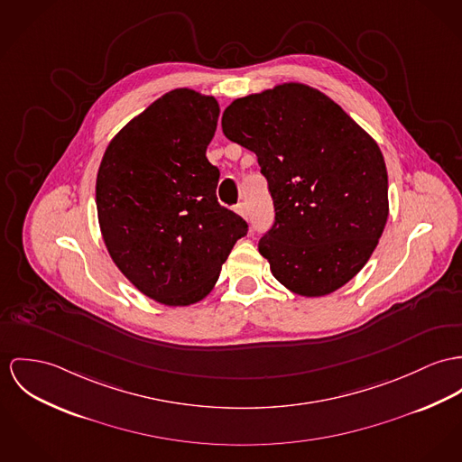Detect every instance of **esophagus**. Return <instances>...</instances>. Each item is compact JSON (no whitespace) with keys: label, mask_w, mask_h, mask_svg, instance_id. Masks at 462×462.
Segmentation results:
<instances>
[{"label":"esophagus","mask_w":462,"mask_h":462,"mask_svg":"<svg viewBox=\"0 0 462 462\" xmlns=\"http://www.w3.org/2000/svg\"><path fill=\"white\" fill-rule=\"evenodd\" d=\"M236 211L241 214L243 217H248V206H246V202H241V204H237V208H236Z\"/></svg>","instance_id":"34e87169"}]
</instances>
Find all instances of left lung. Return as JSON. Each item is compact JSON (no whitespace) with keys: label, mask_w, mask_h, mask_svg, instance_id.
Here are the masks:
<instances>
[{"label":"left lung","mask_w":462,"mask_h":462,"mask_svg":"<svg viewBox=\"0 0 462 462\" xmlns=\"http://www.w3.org/2000/svg\"><path fill=\"white\" fill-rule=\"evenodd\" d=\"M221 128L256 154L269 182L274 223L258 251L274 278L304 297L348 283L389 217L378 143L336 102L297 82L234 100Z\"/></svg>","instance_id":"8db88e82"}]
</instances>
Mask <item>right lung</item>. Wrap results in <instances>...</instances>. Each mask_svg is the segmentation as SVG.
I'll list each match as a JSON object with an SVG mask.
<instances>
[{
    "label": "right lung",
    "mask_w": 462,
    "mask_h": 462,
    "mask_svg": "<svg viewBox=\"0 0 462 462\" xmlns=\"http://www.w3.org/2000/svg\"><path fill=\"white\" fill-rule=\"evenodd\" d=\"M219 106L174 89L132 119L108 143L97 178L106 249L143 295L188 306L204 299L237 239L239 214L219 206V171L206 151Z\"/></svg>",
    "instance_id": "add662e5"
}]
</instances>
